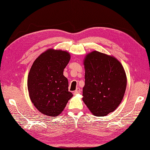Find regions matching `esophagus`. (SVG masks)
Listing matches in <instances>:
<instances>
[{
	"instance_id": "obj_1",
	"label": "esophagus",
	"mask_w": 150,
	"mask_h": 150,
	"mask_svg": "<svg viewBox=\"0 0 150 150\" xmlns=\"http://www.w3.org/2000/svg\"><path fill=\"white\" fill-rule=\"evenodd\" d=\"M80 93H81V89L79 88H77L76 89V90L74 92V94H79Z\"/></svg>"
}]
</instances>
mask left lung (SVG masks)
I'll return each instance as SVG.
<instances>
[{"label": "left lung", "mask_w": 150, "mask_h": 150, "mask_svg": "<svg viewBox=\"0 0 150 150\" xmlns=\"http://www.w3.org/2000/svg\"><path fill=\"white\" fill-rule=\"evenodd\" d=\"M84 66L83 100L94 116H106L123 99L127 84L125 71L115 57L97 51L86 56Z\"/></svg>", "instance_id": "8db88e82"}]
</instances>
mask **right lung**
Segmentation results:
<instances>
[{"instance_id": "obj_1", "label": "right lung", "mask_w": 150, "mask_h": 150, "mask_svg": "<svg viewBox=\"0 0 150 150\" xmlns=\"http://www.w3.org/2000/svg\"><path fill=\"white\" fill-rule=\"evenodd\" d=\"M70 55L67 51L49 49L39 56L29 71L28 88L30 99L39 112L57 116L73 96L63 75Z\"/></svg>"}]
</instances>
